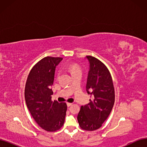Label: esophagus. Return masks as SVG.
<instances>
[{
    "label": "esophagus",
    "mask_w": 147,
    "mask_h": 147,
    "mask_svg": "<svg viewBox=\"0 0 147 147\" xmlns=\"http://www.w3.org/2000/svg\"><path fill=\"white\" fill-rule=\"evenodd\" d=\"M72 105V103H69V102H67V107H70V105Z\"/></svg>",
    "instance_id": "obj_1"
}]
</instances>
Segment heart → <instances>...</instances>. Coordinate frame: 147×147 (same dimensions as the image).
<instances>
[{"instance_id": "heart-1", "label": "heart", "mask_w": 147, "mask_h": 147, "mask_svg": "<svg viewBox=\"0 0 147 147\" xmlns=\"http://www.w3.org/2000/svg\"><path fill=\"white\" fill-rule=\"evenodd\" d=\"M69 69L70 70L71 73H72V74H74L77 73V72H81L80 68V67L77 64H71L69 66ZM59 74H60L59 71H57L56 74V75L57 77H58Z\"/></svg>"}]
</instances>
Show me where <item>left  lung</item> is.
Masks as SVG:
<instances>
[{"instance_id":"left-lung-1","label":"left lung","mask_w":147,"mask_h":147,"mask_svg":"<svg viewBox=\"0 0 147 147\" xmlns=\"http://www.w3.org/2000/svg\"><path fill=\"white\" fill-rule=\"evenodd\" d=\"M86 57L90 63L86 88L92 98L81 107L77 119L82 129L91 131L100 128L109 117L114 105L115 90L107 67L94 57Z\"/></svg>"}]
</instances>
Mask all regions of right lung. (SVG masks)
<instances>
[{"label": "right lung", "mask_w": 147, "mask_h": 147, "mask_svg": "<svg viewBox=\"0 0 147 147\" xmlns=\"http://www.w3.org/2000/svg\"><path fill=\"white\" fill-rule=\"evenodd\" d=\"M62 60V57H44L31 69L26 83L24 97L27 107L38 126L48 132L59 130L65 121L66 104L51 101L53 92L51 86L56 67Z\"/></svg>", "instance_id": "1"}]
</instances>
